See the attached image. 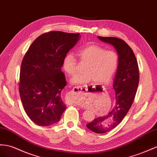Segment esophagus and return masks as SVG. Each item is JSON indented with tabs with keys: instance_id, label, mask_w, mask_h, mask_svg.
Instances as JSON below:
<instances>
[{
	"instance_id": "1",
	"label": "esophagus",
	"mask_w": 157,
	"mask_h": 157,
	"mask_svg": "<svg viewBox=\"0 0 157 157\" xmlns=\"http://www.w3.org/2000/svg\"><path fill=\"white\" fill-rule=\"evenodd\" d=\"M87 90V86H75L74 87L71 91H70V100L71 103H74L77 105H80L79 103L77 101H75V99L78 98L82 96L85 93V91Z\"/></svg>"
}]
</instances>
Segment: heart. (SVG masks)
Returning a JSON list of instances; mask_svg holds the SVG:
<instances>
[{
	"label": "heart",
	"instance_id": "b5f03b06",
	"mask_svg": "<svg viewBox=\"0 0 157 157\" xmlns=\"http://www.w3.org/2000/svg\"><path fill=\"white\" fill-rule=\"evenodd\" d=\"M81 63H86L84 72L75 75L71 79L73 83H81L92 81L99 84L109 83L117 69L118 55L112 50H105L95 44H89L78 52ZM63 67L67 73L73 75L77 71V60L73 54L67 53L63 59Z\"/></svg>",
	"mask_w": 157,
	"mask_h": 157
}]
</instances>
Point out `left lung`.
<instances>
[{
    "label": "left lung",
    "mask_w": 157,
    "mask_h": 157,
    "mask_svg": "<svg viewBox=\"0 0 157 157\" xmlns=\"http://www.w3.org/2000/svg\"><path fill=\"white\" fill-rule=\"evenodd\" d=\"M101 41L113 45L119 55V65L114 80L115 104L105 116L94 119L87 127L95 133H105L122 121L132 105L139 82L137 60L131 47L124 40L115 37L98 36Z\"/></svg>",
    "instance_id": "8db88e82"
}]
</instances>
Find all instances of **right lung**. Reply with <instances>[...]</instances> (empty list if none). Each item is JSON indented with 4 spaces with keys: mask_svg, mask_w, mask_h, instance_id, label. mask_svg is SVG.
I'll use <instances>...</instances> for the list:
<instances>
[{
    "mask_svg": "<svg viewBox=\"0 0 157 157\" xmlns=\"http://www.w3.org/2000/svg\"><path fill=\"white\" fill-rule=\"evenodd\" d=\"M79 33L51 31L40 35L24 56L19 93L27 115L40 126L61 119L66 105L61 98L67 85L62 71L63 59L79 40Z\"/></svg>",
    "mask_w": 157,
    "mask_h": 157,
    "instance_id": "right-lung-1",
    "label": "right lung"
}]
</instances>
